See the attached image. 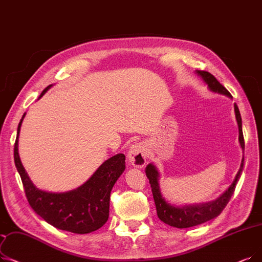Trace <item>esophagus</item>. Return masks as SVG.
I'll use <instances>...</instances> for the list:
<instances>
[{
	"label": "esophagus",
	"instance_id": "obj_1",
	"mask_svg": "<svg viewBox=\"0 0 262 262\" xmlns=\"http://www.w3.org/2000/svg\"><path fill=\"white\" fill-rule=\"evenodd\" d=\"M147 146L144 142H138L133 144L127 153L129 163L136 168H143L146 164Z\"/></svg>",
	"mask_w": 262,
	"mask_h": 262
}]
</instances>
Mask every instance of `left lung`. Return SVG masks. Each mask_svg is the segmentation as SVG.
<instances>
[{
	"label": "left lung",
	"mask_w": 262,
	"mask_h": 262,
	"mask_svg": "<svg viewBox=\"0 0 262 262\" xmlns=\"http://www.w3.org/2000/svg\"><path fill=\"white\" fill-rule=\"evenodd\" d=\"M195 73L202 79V81L207 84L211 92L232 98L231 94L228 92V90L224 88V85H222L213 75L204 71H195ZM234 113L238 127V143H240L241 149L244 153L245 144L242 132V119L236 104H234ZM243 166L244 155L242 157L240 169H238V171L231 185L228 187V189H226L219 198L207 202L181 204V206H178V204L170 203L165 199V197L162 194L161 186H159V177L161 176H159L156 166L153 164H149L145 168V174L147 179H149L152 187L153 198L155 201L158 219L169 226L176 227V228H189V227H194L217 217L227 206V203L229 202L231 196L233 195L235 185L238 179L241 177Z\"/></svg>",
	"instance_id": "left-lung-1"
}]
</instances>
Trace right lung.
I'll return each instance as SVG.
<instances>
[{"label": "right lung", "instance_id": "obj_1", "mask_svg": "<svg viewBox=\"0 0 262 262\" xmlns=\"http://www.w3.org/2000/svg\"><path fill=\"white\" fill-rule=\"evenodd\" d=\"M52 84L45 89L38 99ZM27 112L22 116L14 147L15 165L32 209L48 224L73 233H90L103 227L109 217L110 192L125 170V155L117 154L101 164L84 183L64 192H52L34 185L21 163L18 151L19 134Z\"/></svg>", "mask_w": 262, "mask_h": 262}]
</instances>
